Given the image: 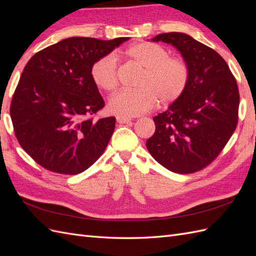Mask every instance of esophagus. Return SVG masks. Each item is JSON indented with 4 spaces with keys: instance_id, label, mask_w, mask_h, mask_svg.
I'll use <instances>...</instances> for the list:
<instances>
[{
    "instance_id": "esophagus-1",
    "label": "esophagus",
    "mask_w": 256,
    "mask_h": 256,
    "mask_svg": "<svg viewBox=\"0 0 256 256\" xmlns=\"http://www.w3.org/2000/svg\"><path fill=\"white\" fill-rule=\"evenodd\" d=\"M116 120H118V124H127L131 122V118H124V116H118V118H116Z\"/></svg>"
}]
</instances>
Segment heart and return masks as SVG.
<instances>
[{
  "mask_svg": "<svg viewBox=\"0 0 256 256\" xmlns=\"http://www.w3.org/2000/svg\"><path fill=\"white\" fill-rule=\"evenodd\" d=\"M126 56L141 69L143 74L136 90H120L109 100L108 109L124 118L144 114L156 108L159 102L168 106L180 100L188 86L189 66L180 58H172L161 44L141 42L131 46ZM90 78L97 88L113 92L118 85L116 58L106 56L90 66Z\"/></svg>",
  "mask_w": 256,
  "mask_h": 256,
  "instance_id": "1",
  "label": "heart"
}]
</instances>
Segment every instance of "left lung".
Masks as SVG:
<instances>
[{
	"label": "left lung",
	"instance_id": "1",
	"mask_svg": "<svg viewBox=\"0 0 256 256\" xmlns=\"http://www.w3.org/2000/svg\"><path fill=\"white\" fill-rule=\"evenodd\" d=\"M152 40L174 46L189 66L190 78L182 98L152 118L156 131L146 147L170 171L198 172L216 158L236 129V79L219 53L187 34L164 33Z\"/></svg>",
	"mask_w": 256,
	"mask_h": 256
}]
</instances>
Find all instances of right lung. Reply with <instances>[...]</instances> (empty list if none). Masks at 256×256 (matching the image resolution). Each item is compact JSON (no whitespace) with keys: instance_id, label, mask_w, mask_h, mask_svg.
Segmentation results:
<instances>
[{"instance_id":"add662e5","label":"right lung","mask_w":256,"mask_h":256,"mask_svg":"<svg viewBox=\"0 0 256 256\" xmlns=\"http://www.w3.org/2000/svg\"><path fill=\"white\" fill-rule=\"evenodd\" d=\"M128 40L70 37L28 62L14 92L10 118L18 142L38 164L74 175L102 156L115 118H90L104 106L92 81L90 66Z\"/></svg>"}]
</instances>
